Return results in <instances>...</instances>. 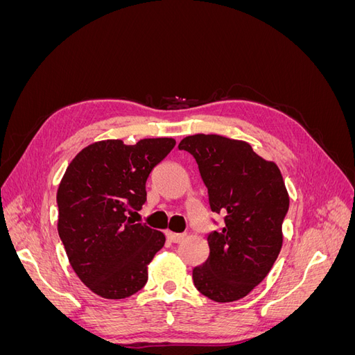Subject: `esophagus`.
I'll list each match as a JSON object with an SVG mask.
<instances>
[{
    "instance_id": "34e87169",
    "label": "esophagus",
    "mask_w": 355,
    "mask_h": 355,
    "mask_svg": "<svg viewBox=\"0 0 355 355\" xmlns=\"http://www.w3.org/2000/svg\"><path fill=\"white\" fill-rule=\"evenodd\" d=\"M166 235L171 243H182L185 239V234H176V232H171V231H167Z\"/></svg>"
}]
</instances>
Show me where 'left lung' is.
I'll return each mask as SVG.
<instances>
[{
	"mask_svg": "<svg viewBox=\"0 0 355 355\" xmlns=\"http://www.w3.org/2000/svg\"><path fill=\"white\" fill-rule=\"evenodd\" d=\"M196 158L209 204L223 227L207 235V261L192 270L200 293L216 302L249 295L271 271L283 245L288 194L280 168L243 141L219 135L182 139Z\"/></svg>",
	"mask_w": 355,
	"mask_h": 355,
	"instance_id": "8db88e82",
	"label": "left lung"
}]
</instances>
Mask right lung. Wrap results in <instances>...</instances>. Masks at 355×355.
Instances as JSON below:
<instances>
[{"label": "right lung", "instance_id": "right-lung-1", "mask_svg": "<svg viewBox=\"0 0 355 355\" xmlns=\"http://www.w3.org/2000/svg\"><path fill=\"white\" fill-rule=\"evenodd\" d=\"M175 145L171 137L102 141L68 166L58 189V231L72 270L93 293L124 299L146 284V266L166 237L127 214L142 209L149 175Z\"/></svg>", "mask_w": 355, "mask_h": 355}]
</instances>
